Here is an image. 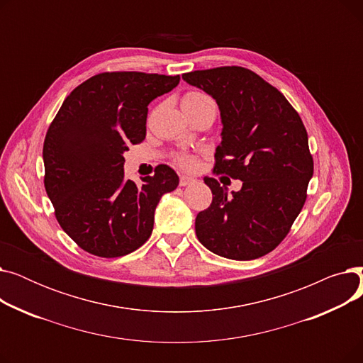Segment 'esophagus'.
<instances>
[{
  "instance_id": "1",
  "label": "esophagus",
  "mask_w": 363,
  "mask_h": 363,
  "mask_svg": "<svg viewBox=\"0 0 363 363\" xmlns=\"http://www.w3.org/2000/svg\"><path fill=\"white\" fill-rule=\"evenodd\" d=\"M194 182H196V179H194L193 177L182 175V177L179 178V185H181V186H186V185H189V184H194Z\"/></svg>"
}]
</instances>
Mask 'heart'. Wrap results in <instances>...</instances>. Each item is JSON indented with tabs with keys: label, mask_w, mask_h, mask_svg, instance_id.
<instances>
[{
	"label": "heart",
	"mask_w": 363,
	"mask_h": 363,
	"mask_svg": "<svg viewBox=\"0 0 363 363\" xmlns=\"http://www.w3.org/2000/svg\"><path fill=\"white\" fill-rule=\"evenodd\" d=\"M208 101H212V100L208 99L206 94L197 92V91L186 92L182 99V104H188V106H199V104L208 103ZM175 160L184 169H194L197 166V159L194 156H189V155H179Z\"/></svg>",
	"instance_id": "heart-1"
}]
</instances>
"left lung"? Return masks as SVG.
<instances>
[{
    "instance_id": "obj_1",
    "label": "left lung",
    "mask_w": 363,
    "mask_h": 363,
    "mask_svg": "<svg viewBox=\"0 0 363 363\" xmlns=\"http://www.w3.org/2000/svg\"><path fill=\"white\" fill-rule=\"evenodd\" d=\"M182 79L219 106L223 128L213 172L242 181L230 196L218 179L204 178L213 200L196 218L197 238L233 260L268 255L287 237L308 197L313 159L306 128L275 86L245 67L194 70Z\"/></svg>"
}]
</instances>
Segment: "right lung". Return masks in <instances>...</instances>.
I'll use <instances>...</instances> for the list:
<instances>
[{
	"label": "right lung",
	"instance_id": "right-lung-1",
	"mask_svg": "<svg viewBox=\"0 0 363 363\" xmlns=\"http://www.w3.org/2000/svg\"><path fill=\"white\" fill-rule=\"evenodd\" d=\"M179 74L104 72L76 86L51 122L43 148L45 191L57 222L82 250L121 257L151 235L163 194L179 184L159 164L138 186L125 179L123 152L145 138L148 104Z\"/></svg>",
	"mask_w": 363,
	"mask_h": 363
}]
</instances>
